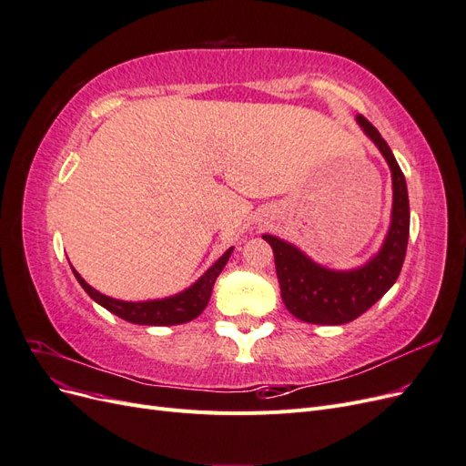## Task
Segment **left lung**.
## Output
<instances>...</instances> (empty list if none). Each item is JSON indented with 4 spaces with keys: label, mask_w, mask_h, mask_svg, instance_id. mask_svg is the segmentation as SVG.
<instances>
[{
    "label": "left lung",
    "mask_w": 466,
    "mask_h": 466,
    "mask_svg": "<svg viewBox=\"0 0 466 466\" xmlns=\"http://www.w3.org/2000/svg\"><path fill=\"white\" fill-rule=\"evenodd\" d=\"M358 124L383 153L392 175L390 228L377 255L356 270H329L274 235H262L274 250L281 301L299 320L313 324H346L363 315L397 281L410 233V206L406 180L390 147L375 126L363 116Z\"/></svg>",
    "instance_id": "obj_1"
}]
</instances>
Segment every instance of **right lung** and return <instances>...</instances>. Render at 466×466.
<instances>
[{"label": "right lung", "instance_id": "add662e5", "mask_svg": "<svg viewBox=\"0 0 466 466\" xmlns=\"http://www.w3.org/2000/svg\"><path fill=\"white\" fill-rule=\"evenodd\" d=\"M233 252V247L223 252V257L216 260V264L209 268V270L192 284L188 289L182 293L173 295V298H165V299H153V301H120V299H112L103 295L101 291L93 289L86 279H83L76 270V278L81 284V288L89 293V298L96 301L98 305H103L106 311L115 313L116 317L134 322V324H149V327H168V324H182L188 322L192 319L198 317L208 301L211 289H214V284L218 276L221 274L223 266L228 264L229 257Z\"/></svg>", "mask_w": 466, "mask_h": 466}]
</instances>
